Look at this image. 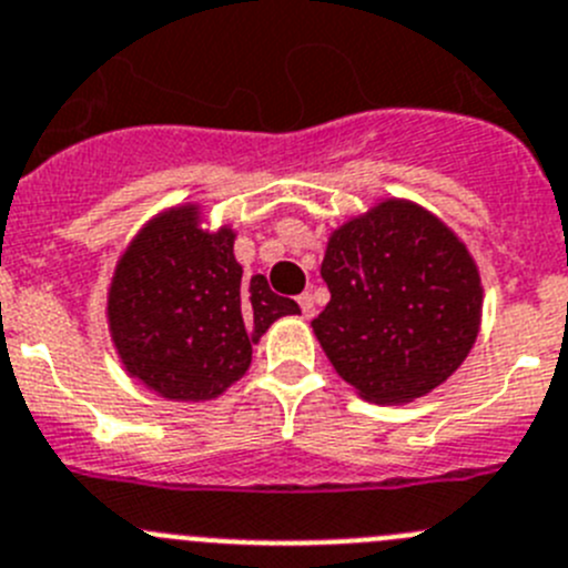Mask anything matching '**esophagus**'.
<instances>
[{
    "mask_svg": "<svg viewBox=\"0 0 568 568\" xmlns=\"http://www.w3.org/2000/svg\"><path fill=\"white\" fill-rule=\"evenodd\" d=\"M298 306H301V315H304L306 321H310L312 315H315V301H312L310 293L298 295Z\"/></svg>",
    "mask_w": 568,
    "mask_h": 568,
    "instance_id": "obj_1",
    "label": "esophagus"
}]
</instances>
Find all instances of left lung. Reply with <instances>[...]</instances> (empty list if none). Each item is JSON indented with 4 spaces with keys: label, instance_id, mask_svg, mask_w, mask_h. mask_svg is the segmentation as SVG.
<instances>
[{
    "label": "left lung",
    "instance_id": "obj_1",
    "mask_svg": "<svg viewBox=\"0 0 568 568\" xmlns=\"http://www.w3.org/2000/svg\"><path fill=\"white\" fill-rule=\"evenodd\" d=\"M321 275L332 298L312 329L335 372L372 403L423 397L476 343V264L450 227L410 202H379L337 227Z\"/></svg>",
    "mask_w": 568,
    "mask_h": 568
}]
</instances>
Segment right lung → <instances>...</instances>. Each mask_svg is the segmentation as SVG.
<instances>
[{
	"label": "right lung",
	"instance_id": "obj_1",
	"mask_svg": "<svg viewBox=\"0 0 568 568\" xmlns=\"http://www.w3.org/2000/svg\"><path fill=\"white\" fill-rule=\"evenodd\" d=\"M264 275L242 278L233 231L205 233L194 205L138 233L109 287V329L132 377L160 397L200 403L242 377L281 315H298Z\"/></svg>",
	"mask_w": 568,
	"mask_h": 568
}]
</instances>
